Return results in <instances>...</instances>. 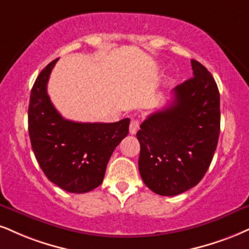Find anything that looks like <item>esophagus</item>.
Returning a JSON list of instances; mask_svg holds the SVG:
<instances>
[{
  "label": "esophagus",
  "instance_id": "1",
  "mask_svg": "<svg viewBox=\"0 0 249 249\" xmlns=\"http://www.w3.org/2000/svg\"><path fill=\"white\" fill-rule=\"evenodd\" d=\"M139 128H140V121H139V120H136V119L131 120L130 125H129V133L131 135H135L137 133V130H139Z\"/></svg>",
  "mask_w": 249,
  "mask_h": 249
}]
</instances>
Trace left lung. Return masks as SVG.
Here are the masks:
<instances>
[{
    "label": "left lung",
    "instance_id": "8db88e82",
    "mask_svg": "<svg viewBox=\"0 0 249 249\" xmlns=\"http://www.w3.org/2000/svg\"><path fill=\"white\" fill-rule=\"evenodd\" d=\"M193 76L173 89V100L152 113L136 136L146 187L174 196L197 185L213 160L220 131V97L213 75L192 60Z\"/></svg>",
    "mask_w": 249,
    "mask_h": 249
}]
</instances>
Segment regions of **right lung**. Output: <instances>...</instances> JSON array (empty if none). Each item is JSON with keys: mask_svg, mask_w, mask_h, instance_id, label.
I'll return each mask as SVG.
<instances>
[{"mask_svg": "<svg viewBox=\"0 0 249 249\" xmlns=\"http://www.w3.org/2000/svg\"><path fill=\"white\" fill-rule=\"evenodd\" d=\"M57 59L42 69L31 90L29 135L39 166L47 179L69 193L97 188L119 143L129 131V119L114 124H83L64 119L47 93Z\"/></svg>", "mask_w": 249, "mask_h": 249, "instance_id": "obj_1", "label": "right lung"}]
</instances>
